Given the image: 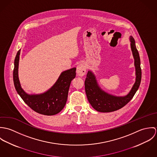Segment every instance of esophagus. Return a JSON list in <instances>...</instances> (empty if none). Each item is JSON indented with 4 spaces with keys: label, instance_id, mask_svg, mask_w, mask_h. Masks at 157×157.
Returning <instances> with one entry per match:
<instances>
[{
    "label": "esophagus",
    "instance_id": "34e87169",
    "mask_svg": "<svg viewBox=\"0 0 157 157\" xmlns=\"http://www.w3.org/2000/svg\"><path fill=\"white\" fill-rule=\"evenodd\" d=\"M77 74L79 76H83L86 72V67L85 63H80L77 67Z\"/></svg>",
    "mask_w": 157,
    "mask_h": 157
}]
</instances>
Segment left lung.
<instances>
[{
  "label": "left lung",
  "instance_id": "1",
  "mask_svg": "<svg viewBox=\"0 0 157 157\" xmlns=\"http://www.w3.org/2000/svg\"><path fill=\"white\" fill-rule=\"evenodd\" d=\"M130 41L134 58L136 79L134 86L128 95L118 97L108 94L99 87L95 76L92 72L89 71L87 74L85 82L86 96L92 108L98 112H113L121 109L131 101L140 86L141 80L140 56L135 46L134 39L132 36H130Z\"/></svg>",
  "mask_w": 157,
  "mask_h": 157
}]
</instances>
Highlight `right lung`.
Masks as SVG:
<instances>
[{
    "mask_svg": "<svg viewBox=\"0 0 157 157\" xmlns=\"http://www.w3.org/2000/svg\"><path fill=\"white\" fill-rule=\"evenodd\" d=\"M20 53L21 49L16 54L13 70L14 85L18 94L35 112L45 115H53L60 112L66 105L71 82L75 77L76 67L62 72L55 84L44 93L28 94L22 88L18 77Z\"/></svg>",
    "mask_w": 157,
    "mask_h": 157,
    "instance_id": "obj_1",
    "label": "right lung"
}]
</instances>
